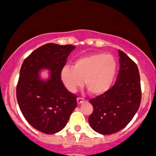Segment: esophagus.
Segmentation results:
<instances>
[{"label":"esophagus","instance_id":"34e87169","mask_svg":"<svg viewBox=\"0 0 156 156\" xmlns=\"http://www.w3.org/2000/svg\"><path fill=\"white\" fill-rule=\"evenodd\" d=\"M84 102H85V99H82V98L78 97V99H77V102H78V105H81V103H83Z\"/></svg>","mask_w":156,"mask_h":156}]
</instances>
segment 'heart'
Returning a JSON list of instances; mask_svg holds the SVG:
<instances>
[{"instance_id": "heart-1", "label": "heart", "mask_w": 156, "mask_h": 156, "mask_svg": "<svg viewBox=\"0 0 156 156\" xmlns=\"http://www.w3.org/2000/svg\"><path fill=\"white\" fill-rule=\"evenodd\" d=\"M116 72V61L104 53L77 59L74 66H64L61 77L69 92H75L83 85L92 95H100L111 87Z\"/></svg>"}]
</instances>
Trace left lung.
I'll return each mask as SVG.
<instances>
[{"mask_svg": "<svg viewBox=\"0 0 156 156\" xmlns=\"http://www.w3.org/2000/svg\"><path fill=\"white\" fill-rule=\"evenodd\" d=\"M118 52L120 71L114 85L89 100L93 112L88 123L101 134H114L124 128L141 104V81L137 64L125 53L120 50Z\"/></svg>", "mask_w": 156, "mask_h": 156, "instance_id": "1", "label": "left lung"}]
</instances>
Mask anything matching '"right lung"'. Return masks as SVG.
<instances>
[{
	"instance_id": "obj_1",
	"label": "right lung",
	"mask_w": 156,
	"mask_h": 156,
	"mask_svg": "<svg viewBox=\"0 0 156 156\" xmlns=\"http://www.w3.org/2000/svg\"><path fill=\"white\" fill-rule=\"evenodd\" d=\"M72 45L47 43L25 59L16 88L17 101L28 123L44 134L59 132L66 126L77 106V95L65 88L61 73ZM47 68L49 79L41 80L38 71Z\"/></svg>"
}]
</instances>
